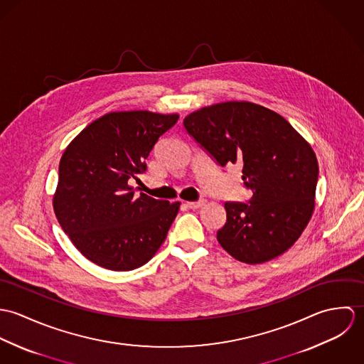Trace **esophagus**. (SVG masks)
Instances as JSON below:
<instances>
[{
	"label": "esophagus",
	"mask_w": 364,
	"mask_h": 364,
	"mask_svg": "<svg viewBox=\"0 0 364 364\" xmlns=\"http://www.w3.org/2000/svg\"><path fill=\"white\" fill-rule=\"evenodd\" d=\"M203 205H205V200H198V202H188V203H186V206H188V208H193V210H195V208H200L202 206H203Z\"/></svg>",
	"instance_id": "34e87169"
}]
</instances>
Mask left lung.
Instances as JSON below:
<instances>
[{
    "label": "left lung",
    "instance_id": "obj_1",
    "mask_svg": "<svg viewBox=\"0 0 364 364\" xmlns=\"http://www.w3.org/2000/svg\"><path fill=\"white\" fill-rule=\"evenodd\" d=\"M183 126L218 165L240 164L244 186L252 191L248 203L225 202L220 245L250 264L286 252L315 208L318 161L311 146L284 117L252 102L202 107Z\"/></svg>",
    "mask_w": 364,
    "mask_h": 364
}]
</instances>
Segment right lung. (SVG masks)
<instances>
[{"mask_svg": "<svg viewBox=\"0 0 364 364\" xmlns=\"http://www.w3.org/2000/svg\"><path fill=\"white\" fill-rule=\"evenodd\" d=\"M179 116L110 112L65 149L53 198L55 217L74 247L98 266L127 272L146 264L166 238L181 203L140 193L129 179L146 172L158 139Z\"/></svg>", "mask_w": 364, "mask_h": 364, "instance_id": "obj_1", "label": "right lung"}]
</instances>
